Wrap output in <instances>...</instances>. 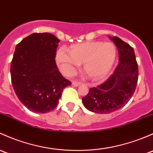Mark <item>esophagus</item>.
I'll return each mask as SVG.
<instances>
[{"label":"esophagus","instance_id":"obj_1","mask_svg":"<svg viewBox=\"0 0 153 153\" xmlns=\"http://www.w3.org/2000/svg\"><path fill=\"white\" fill-rule=\"evenodd\" d=\"M72 83L74 86H78L81 84V83H80V82H78V81H72Z\"/></svg>","mask_w":153,"mask_h":153}]
</instances>
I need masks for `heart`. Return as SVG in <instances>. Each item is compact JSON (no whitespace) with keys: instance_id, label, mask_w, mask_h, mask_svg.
Wrapping results in <instances>:
<instances>
[{"instance_id":"b5f03b06","label":"heart","mask_w":153,"mask_h":153,"mask_svg":"<svg viewBox=\"0 0 153 153\" xmlns=\"http://www.w3.org/2000/svg\"><path fill=\"white\" fill-rule=\"evenodd\" d=\"M117 58V48L111 42L91 41L75 44L70 53L60 48L56 59L61 70L66 75H72L75 69L83 64V71L91 81L104 78L113 67Z\"/></svg>"}]
</instances>
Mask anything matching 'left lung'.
I'll use <instances>...</instances> for the list:
<instances>
[{
	"label": "left lung",
	"mask_w": 153,
	"mask_h": 153,
	"mask_svg": "<svg viewBox=\"0 0 153 153\" xmlns=\"http://www.w3.org/2000/svg\"><path fill=\"white\" fill-rule=\"evenodd\" d=\"M119 53V64L113 75L97 87L89 89L82 98L86 109L97 114H109L119 110L130 100L139 77L138 64L133 48L117 36H110Z\"/></svg>",
	"instance_id": "obj_1"
}]
</instances>
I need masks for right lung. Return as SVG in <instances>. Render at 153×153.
Segmentation results:
<instances>
[{
  "label": "right lung",
  "mask_w": 153,
  "mask_h": 153,
  "mask_svg": "<svg viewBox=\"0 0 153 153\" xmlns=\"http://www.w3.org/2000/svg\"><path fill=\"white\" fill-rule=\"evenodd\" d=\"M60 40L50 33H33L17 45L11 78L18 99L28 109L45 114L57 106L71 82L58 70L55 58Z\"/></svg>",
  "instance_id": "add662e5"
}]
</instances>
